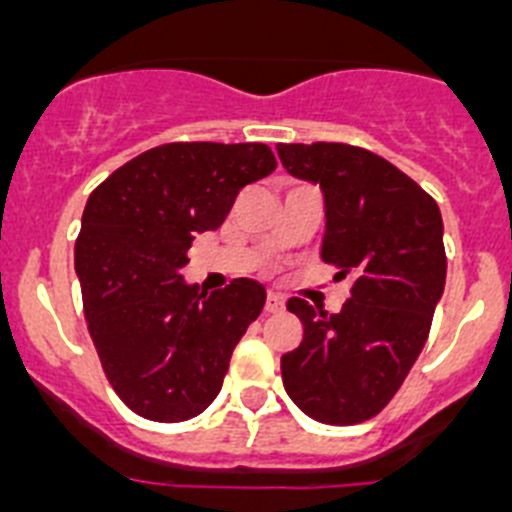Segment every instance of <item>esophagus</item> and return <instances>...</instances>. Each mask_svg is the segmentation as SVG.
<instances>
[{
  "label": "esophagus",
  "mask_w": 512,
  "mask_h": 512,
  "mask_svg": "<svg viewBox=\"0 0 512 512\" xmlns=\"http://www.w3.org/2000/svg\"><path fill=\"white\" fill-rule=\"evenodd\" d=\"M264 310L266 312H282L284 310V297L277 295V292H269V295H266Z\"/></svg>",
  "instance_id": "obj_1"
}]
</instances>
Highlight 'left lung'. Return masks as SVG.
<instances>
[{
  "label": "left lung",
  "instance_id": "1",
  "mask_svg": "<svg viewBox=\"0 0 512 512\" xmlns=\"http://www.w3.org/2000/svg\"><path fill=\"white\" fill-rule=\"evenodd\" d=\"M282 166L320 184L325 264L351 292L336 315L292 297L302 341L282 356V382L297 408L328 425L382 413L431 333L446 284L436 200L377 153L348 143H279Z\"/></svg>",
  "mask_w": 512,
  "mask_h": 512
}]
</instances>
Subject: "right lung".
<instances>
[{"label":"right lung","mask_w":512,"mask_h":512,"mask_svg":"<svg viewBox=\"0 0 512 512\" xmlns=\"http://www.w3.org/2000/svg\"><path fill=\"white\" fill-rule=\"evenodd\" d=\"M277 169L264 143H164L89 194L74 266L104 377L140 418L179 423L217 397L266 289L207 292L182 269L194 235L223 225L246 184Z\"/></svg>","instance_id":"obj_1"}]
</instances>
